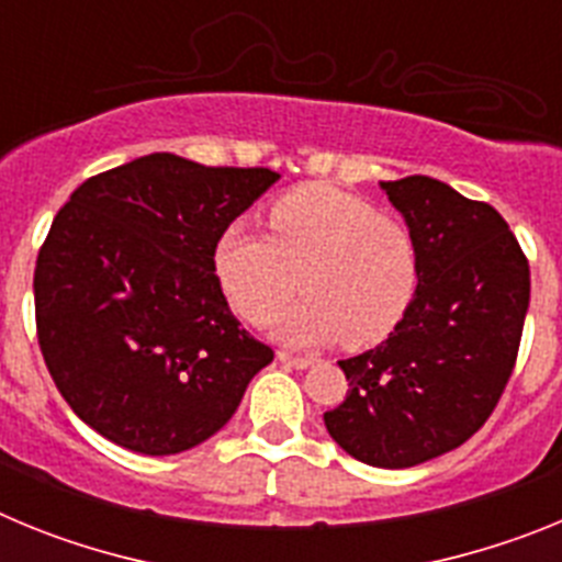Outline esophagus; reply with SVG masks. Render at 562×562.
<instances>
[{"label": "esophagus", "mask_w": 562, "mask_h": 562, "mask_svg": "<svg viewBox=\"0 0 562 562\" xmlns=\"http://www.w3.org/2000/svg\"><path fill=\"white\" fill-rule=\"evenodd\" d=\"M278 360L284 362L286 369H310L312 366V357L292 355V351H278Z\"/></svg>", "instance_id": "obj_1"}]
</instances>
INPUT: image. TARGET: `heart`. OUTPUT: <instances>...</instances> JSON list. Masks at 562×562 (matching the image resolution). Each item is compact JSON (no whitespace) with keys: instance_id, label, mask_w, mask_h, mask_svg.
Here are the masks:
<instances>
[{"instance_id":"obj_1","label":"heart","mask_w":562,"mask_h":562,"mask_svg":"<svg viewBox=\"0 0 562 562\" xmlns=\"http://www.w3.org/2000/svg\"><path fill=\"white\" fill-rule=\"evenodd\" d=\"M270 236L245 225L222 231L213 270L241 317L261 324L297 290L306 295L276 315V335L295 346L342 340L366 349L408 315L419 286L414 233L342 188L312 182L278 196Z\"/></svg>"}]
</instances>
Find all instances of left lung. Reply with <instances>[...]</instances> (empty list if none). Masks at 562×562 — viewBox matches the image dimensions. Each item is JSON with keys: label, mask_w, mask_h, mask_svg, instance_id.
<instances>
[{"label": "left lung", "mask_w": 562, "mask_h": 562, "mask_svg": "<svg viewBox=\"0 0 562 562\" xmlns=\"http://www.w3.org/2000/svg\"><path fill=\"white\" fill-rule=\"evenodd\" d=\"M419 252V286L376 349L340 360L349 394L324 422L357 461L402 470L464 445L518 360L529 261L498 211L434 177L380 182Z\"/></svg>", "instance_id": "1"}]
</instances>
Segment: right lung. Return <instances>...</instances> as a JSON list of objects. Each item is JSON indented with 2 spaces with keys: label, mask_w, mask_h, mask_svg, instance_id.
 Instances as JSON below:
<instances>
[{
  "label": "right lung",
  "mask_w": 562,
  "mask_h": 562,
  "mask_svg": "<svg viewBox=\"0 0 562 562\" xmlns=\"http://www.w3.org/2000/svg\"><path fill=\"white\" fill-rule=\"evenodd\" d=\"M276 180L160 151L89 177L56 213L33 276L38 346L103 439L146 456L196 448L272 362L233 317L213 247Z\"/></svg>",
  "instance_id": "right-lung-1"
}]
</instances>
